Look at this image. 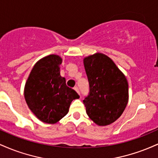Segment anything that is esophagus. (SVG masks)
<instances>
[{
    "instance_id": "esophagus-1",
    "label": "esophagus",
    "mask_w": 158,
    "mask_h": 158,
    "mask_svg": "<svg viewBox=\"0 0 158 158\" xmlns=\"http://www.w3.org/2000/svg\"><path fill=\"white\" fill-rule=\"evenodd\" d=\"M73 89L75 90L77 92V93H78V94H79V95H80V93H79V88H78V87H77V86L74 87V88H73Z\"/></svg>"
}]
</instances>
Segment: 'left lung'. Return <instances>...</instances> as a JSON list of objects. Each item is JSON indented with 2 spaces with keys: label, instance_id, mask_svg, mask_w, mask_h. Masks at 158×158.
<instances>
[{
  "label": "left lung",
  "instance_id": "left-lung-1",
  "mask_svg": "<svg viewBox=\"0 0 158 158\" xmlns=\"http://www.w3.org/2000/svg\"><path fill=\"white\" fill-rule=\"evenodd\" d=\"M83 62L90 86L89 95L83 100L86 113L98 126H108L128 104V81L112 59L101 52L87 56Z\"/></svg>",
  "mask_w": 158,
  "mask_h": 158
}]
</instances>
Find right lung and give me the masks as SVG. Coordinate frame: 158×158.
<instances>
[{
    "mask_svg": "<svg viewBox=\"0 0 158 158\" xmlns=\"http://www.w3.org/2000/svg\"><path fill=\"white\" fill-rule=\"evenodd\" d=\"M62 59L49 55L35 63L24 87L29 108L41 122L54 124L68 114L70 103L79 96L60 75Z\"/></svg>",
    "mask_w": 158,
    "mask_h": 158,
    "instance_id": "1",
    "label": "right lung"
}]
</instances>
